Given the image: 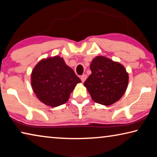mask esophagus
Masks as SVG:
<instances>
[{"instance_id":"1","label":"esophagus","mask_w":157,"mask_h":157,"mask_svg":"<svg viewBox=\"0 0 157 157\" xmlns=\"http://www.w3.org/2000/svg\"><path fill=\"white\" fill-rule=\"evenodd\" d=\"M86 78H87V75H82L81 76V78H80V79H81V80H82V82H84L85 80H86Z\"/></svg>"}]
</instances>
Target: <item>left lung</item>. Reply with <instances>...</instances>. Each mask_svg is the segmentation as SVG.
<instances>
[{
    "instance_id": "left-lung-1",
    "label": "left lung",
    "mask_w": 157,
    "mask_h": 157,
    "mask_svg": "<svg viewBox=\"0 0 157 157\" xmlns=\"http://www.w3.org/2000/svg\"><path fill=\"white\" fill-rule=\"evenodd\" d=\"M91 74L84 85L94 102L109 106L119 100L126 91L128 73L120 63L103 56L95 57L90 65Z\"/></svg>"
}]
</instances>
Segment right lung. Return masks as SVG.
Returning a JSON list of instances; mask_svg holds the SVG:
<instances>
[{
    "mask_svg": "<svg viewBox=\"0 0 157 157\" xmlns=\"http://www.w3.org/2000/svg\"><path fill=\"white\" fill-rule=\"evenodd\" d=\"M81 80L59 56L41 60L31 74V85L38 99L52 107L67 102Z\"/></svg>",
    "mask_w": 157,
    "mask_h": 157,
    "instance_id": "obj_1",
    "label": "right lung"
}]
</instances>
